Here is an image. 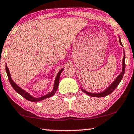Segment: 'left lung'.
<instances>
[{"label":"left lung","instance_id":"8db88e82","mask_svg":"<svg viewBox=\"0 0 134 134\" xmlns=\"http://www.w3.org/2000/svg\"><path fill=\"white\" fill-rule=\"evenodd\" d=\"M119 42H120V43L121 44L122 46V44L121 42H120V38H119ZM125 52H124V58H123V59H122V62H123V64H122V71L121 72V73L118 76V77H117V78L115 79L113 83L111 84V85H110V86L109 87H107V88L105 90V91H104L103 92H99V93H91V92H87L86 91L82 90L81 89V90L83 91L85 93L87 94V95L90 96H92V97H104L105 96H107L109 94H110V93H112L114 91V90H115V88H116L117 86L119 85V84L120 83V81L122 80V79L123 77V76L124 75V72H125Z\"/></svg>","mask_w":134,"mask_h":134}]
</instances>
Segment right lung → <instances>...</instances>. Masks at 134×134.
Listing matches in <instances>:
<instances>
[{"instance_id": "add662e5", "label": "right lung", "mask_w": 134, "mask_h": 134, "mask_svg": "<svg viewBox=\"0 0 134 134\" xmlns=\"http://www.w3.org/2000/svg\"><path fill=\"white\" fill-rule=\"evenodd\" d=\"M5 70H6L7 74V76H8V78H9L10 83V85H12V86L13 88L14 89V90L16 92H18L19 94H20L21 96L24 97V98H25L27 100H30V101H31V102H37V101H40V100H43V99H47V98H48V97H52L54 94L55 92L57 91L58 87L59 77H60V75H61V73H62V71L63 70V69H62V70L59 71L58 73L57 77H56L55 81H54L53 90L50 93L48 94H47V95H44V96H43L38 97V98H36V97H32V96H30V94L29 93H28V92H26L25 91L20 88L19 86L16 85V84L15 83L14 81H13V80H12V78L10 77V74L9 70L8 69L7 65H5Z\"/></svg>"}]
</instances>
